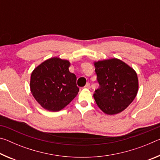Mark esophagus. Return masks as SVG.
<instances>
[{
	"instance_id": "esophagus-1",
	"label": "esophagus",
	"mask_w": 160,
	"mask_h": 160,
	"mask_svg": "<svg viewBox=\"0 0 160 160\" xmlns=\"http://www.w3.org/2000/svg\"><path fill=\"white\" fill-rule=\"evenodd\" d=\"M85 88H87V89H90V84L89 83V82H88L85 85Z\"/></svg>"
}]
</instances>
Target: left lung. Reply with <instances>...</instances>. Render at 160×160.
Segmentation results:
<instances>
[{
	"label": "left lung",
	"mask_w": 160,
	"mask_h": 160,
	"mask_svg": "<svg viewBox=\"0 0 160 160\" xmlns=\"http://www.w3.org/2000/svg\"><path fill=\"white\" fill-rule=\"evenodd\" d=\"M99 87L94 98L108 115L117 114L131 104L138 91L136 72L123 61L111 58L94 63Z\"/></svg>",
	"instance_id": "obj_1"
}]
</instances>
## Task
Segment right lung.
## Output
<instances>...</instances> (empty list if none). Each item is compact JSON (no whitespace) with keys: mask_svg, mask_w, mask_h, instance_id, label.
<instances>
[{"mask_svg":"<svg viewBox=\"0 0 160 160\" xmlns=\"http://www.w3.org/2000/svg\"><path fill=\"white\" fill-rule=\"evenodd\" d=\"M68 61L53 57L35 68L31 74L30 90L37 102L51 112L63 109L79 92L77 78L69 71Z\"/></svg>","mask_w":160,"mask_h":160,"instance_id":"right-lung-1","label":"right lung"}]
</instances>
